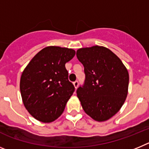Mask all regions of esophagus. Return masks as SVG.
<instances>
[{"instance_id": "34e87169", "label": "esophagus", "mask_w": 149, "mask_h": 149, "mask_svg": "<svg viewBox=\"0 0 149 149\" xmlns=\"http://www.w3.org/2000/svg\"><path fill=\"white\" fill-rule=\"evenodd\" d=\"M73 84H74V87H75V89H77V86H78V81H75L73 83Z\"/></svg>"}]
</instances>
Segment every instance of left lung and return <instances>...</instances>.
Here are the masks:
<instances>
[{
  "mask_svg": "<svg viewBox=\"0 0 149 149\" xmlns=\"http://www.w3.org/2000/svg\"><path fill=\"white\" fill-rule=\"evenodd\" d=\"M77 57L84 66L85 81L77 95L87 115L104 122L119 112L125 101L129 75L120 59L102 46L80 48Z\"/></svg>",
  "mask_w": 149,
  "mask_h": 149,
  "instance_id": "obj_1",
  "label": "left lung"
}]
</instances>
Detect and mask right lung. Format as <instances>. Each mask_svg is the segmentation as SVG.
Instances as JSON below:
<instances>
[{
	"label": "right lung",
	"mask_w": 149,
	"mask_h": 149,
	"mask_svg": "<svg viewBox=\"0 0 149 149\" xmlns=\"http://www.w3.org/2000/svg\"><path fill=\"white\" fill-rule=\"evenodd\" d=\"M74 55L71 48L48 46L36 54L22 72V101L36 119L49 123L63 113L74 92L65 65Z\"/></svg>",
	"instance_id": "1"
}]
</instances>
